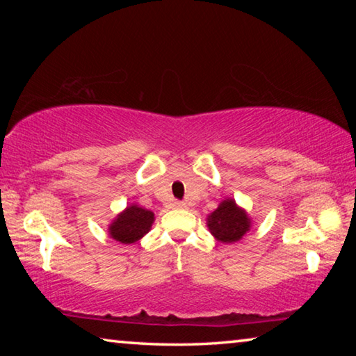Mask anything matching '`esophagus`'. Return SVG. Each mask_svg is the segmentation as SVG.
<instances>
[{
	"instance_id": "1",
	"label": "esophagus",
	"mask_w": 356,
	"mask_h": 356,
	"mask_svg": "<svg viewBox=\"0 0 356 356\" xmlns=\"http://www.w3.org/2000/svg\"><path fill=\"white\" fill-rule=\"evenodd\" d=\"M172 207H176V209H185V202H182V201H174V202H172Z\"/></svg>"
}]
</instances>
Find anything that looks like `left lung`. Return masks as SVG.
Instances as JSON below:
<instances>
[{"mask_svg": "<svg viewBox=\"0 0 356 356\" xmlns=\"http://www.w3.org/2000/svg\"><path fill=\"white\" fill-rule=\"evenodd\" d=\"M207 226L212 236L221 243L238 242L251 227V218L234 200L222 201L218 209L209 215Z\"/></svg>", "mask_w": 356, "mask_h": 356, "instance_id": "left-lung-1", "label": "left lung"}]
</instances>
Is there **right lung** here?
Wrapping results in <instances>:
<instances>
[{"mask_svg":"<svg viewBox=\"0 0 356 356\" xmlns=\"http://www.w3.org/2000/svg\"><path fill=\"white\" fill-rule=\"evenodd\" d=\"M154 220V212L131 204L113 220L110 227H108V232L116 242L130 245L146 236L152 227Z\"/></svg>","mask_w":356,"mask_h":356,"instance_id":"right-lung-1","label":"right lung"}]
</instances>
